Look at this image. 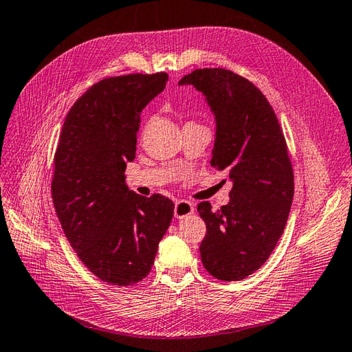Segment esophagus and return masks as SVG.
I'll list each match as a JSON object with an SVG mask.
<instances>
[{
	"label": "esophagus",
	"instance_id": "34e87169",
	"mask_svg": "<svg viewBox=\"0 0 352 352\" xmlns=\"http://www.w3.org/2000/svg\"><path fill=\"white\" fill-rule=\"evenodd\" d=\"M194 214V205L188 200H179L176 201L175 206V217L176 218H184Z\"/></svg>",
	"mask_w": 352,
	"mask_h": 352
}]
</instances>
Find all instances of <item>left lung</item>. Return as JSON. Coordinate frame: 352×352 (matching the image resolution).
I'll use <instances>...</instances> for the list:
<instances>
[{
	"instance_id": "1",
	"label": "left lung",
	"mask_w": 352,
	"mask_h": 352,
	"mask_svg": "<svg viewBox=\"0 0 352 352\" xmlns=\"http://www.w3.org/2000/svg\"><path fill=\"white\" fill-rule=\"evenodd\" d=\"M179 84L206 96L217 135L210 166L232 181L229 205L197 210L206 223L203 267L224 282H238L268 261L282 236L294 199V170L286 140L268 99L244 76L221 67L196 69Z\"/></svg>"
}]
</instances>
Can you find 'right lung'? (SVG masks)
<instances>
[{
  "instance_id": "right-lung-1",
  "label": "right lung",
  "mask_w": 352,
  "mask_h": 352,
  "mask_svg": "<svg viewBox=\"0 0 352 352\" xmlns=\"http://www.w3.org/2000/svg\"><path fill=\"white\" fill-rule=\"evenodd\" d=\"M166 72L111 76L93 84L66 116L54 155L52 201L76 256L98 278L129 286L152 270L175 205L124 184L140 114L166 87Z\"/></svg>"
}]
</instances>
